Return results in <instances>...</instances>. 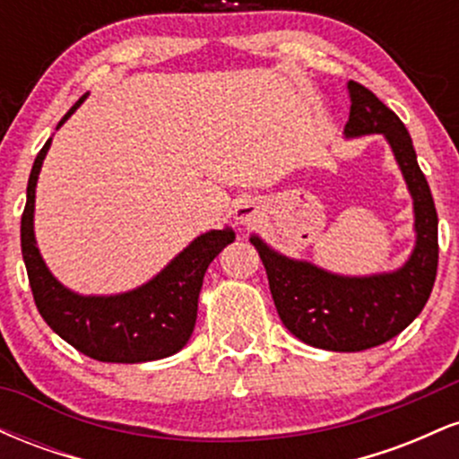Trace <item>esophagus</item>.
Wrapping results in <instances>:
<instances>
[{
	"mask_svg": "<svg viewBox=\"0 0 459 459\" xmlns=\"http://www.w3.org/2000/svg\"><path fill=\"white\" fill-rule=\"evenodd\" d=\"M256 218H259V207H256L255 203H241L239 207L235 209V220L239 224H244V226H252L256 222Z\"/></svg>",
	"mask_w": 459,
	"mask_h": 459,
	"instance_id": "esophagus-1",
	"label": "esophagus"
}]
</instances>
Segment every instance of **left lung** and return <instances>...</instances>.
<instances>
[{
    "instance_id": "8db88e82",
    "label": "left lung",
    "mask_w": 459,
    "mask_h": 459,
    "mask_svg": "<svg viewBox=\"0 0 459 459\" xmlns=\"http://www.w3.org/2000/svg\"><path fill=\"white\" fill-rule=\"evenodd\" d=\"M351 108L347 138L384 134L414 203L416 244L397 272L339 276L308 261H296L250 237L265 265L270 291L284 328L307 345L330 351L377 347L408 328L428 304L438 270V213L420 172L405 125L368 88L347 83Z\"/></svg>"
}]
</instances>
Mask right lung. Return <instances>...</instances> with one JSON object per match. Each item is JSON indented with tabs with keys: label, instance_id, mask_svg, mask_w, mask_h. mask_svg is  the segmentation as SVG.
<instances>
[{
	"label": "right lung",
	"instance_id": "obj_1",
	"mask_svg": "<svg viewBox=\"0 0 459 459\" xmlns=\"http://www.w3.org/2000/svg\"><path fill=\"white\" fill-rule=\"evenodd\" d=\"M83 99L68 109L57 127L65 125ZM49 146L51 140H47L31 166L28 203L21 215V252L40 317L57 336L94 360L149 362L177 354L194 332L204 272L235 239V233L224 229L196 237L152 281L134 291L118 296L73 293L47 270L34 237L36 181Z\"/></svg>",
	"mask_w": 459,
	"mask_h": 459
}]
</instances>
